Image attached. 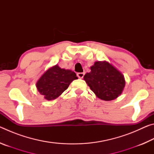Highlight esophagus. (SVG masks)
Instances as JSON below:
<instances>
[{
    "instance_id": "1",
    "label": "esophagus",
    "mask_w": 154,
    "mask_h": 154,
    "mask_svg": "<svg viewBox=\"0 0 154 154\" xmlns=\"http://www.w3.org/2000/svg\"><path fill=\"white\" fill-rule=\"evenodd\" d=\"M85 73L84 72H78V73L77 74V77L79 78V79H82V78L83 77V76H84Z\"/></svg>"
}]
</instances>
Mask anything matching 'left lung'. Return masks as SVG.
I'll return each instance as SVG.
<instances>
[{
  "label": "left lung",
  "mask_w": 154,
  "mask_h": 154,
  "mask_svg": "<svg viewBox=\"0 0 154 154\" xmlns=\"http://www.w3.org/2000/svg\"><path fill=\"white\" fill-rule=\"evenodd\" d=\"M83 79L91 90L101 100L109 101L118 98L125 87L124 75L108 62H96Z\"/></svg>",
  "instance_id": "left-lung-1"
}]
</instances>
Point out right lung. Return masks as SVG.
Listing matches in <instances>:
<instances>
[{"label":"right lung","mask_w":154,"mask_h":154,"mask_svg":"<svg viewBox=\"0 0 154 154\" xmlns=\"http://www.w3.org/2000/svg\"><path fill=\"white\" fill-rule=\"evenodd\" d=\"M77 79L75 72L61 69L56 64L45 72L36 82V86L45 99L51 100L60 96L70 83Z\"/></svg>","instance_id":"obj_1"}]
</instances>
